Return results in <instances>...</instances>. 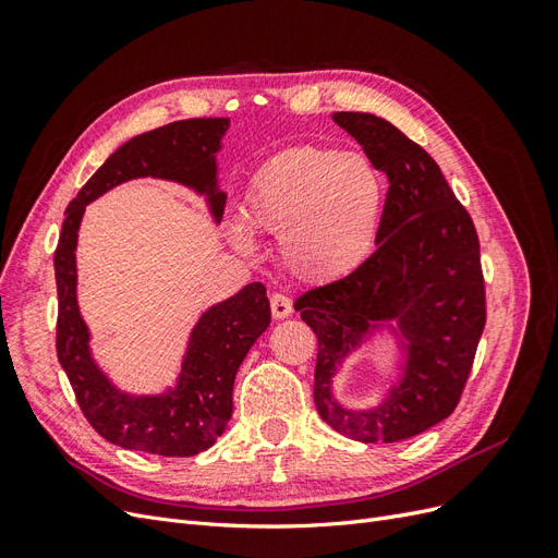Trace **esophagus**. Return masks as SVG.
<instances>
[{
	"label": "esophagus",
	"mask_w": 558,
	"mask_h": 558,
	"mask_svg": "<svg viewBox=\"0 0 558 558\" xmlns=\"http://www.w3.org/2000/svg\"><path fill=\"white\" fill-rule=\"evenodd\" d=\"M269 307H272V316L277 320L293 314V302H291V298H286L283 293H272V298H269Z\"/></svg>",
	"instance_id": "1"
}]
</instances>
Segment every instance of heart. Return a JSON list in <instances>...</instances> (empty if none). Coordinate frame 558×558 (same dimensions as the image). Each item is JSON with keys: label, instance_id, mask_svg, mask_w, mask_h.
Wrapping results in <instances>:
<instances>
[{"label": "heart", "instance_id": "heart-1", "mask_svg": "<svg viewBox=\"0 0 558 558\" xmlns=\"http://www.w3.org/2000/svg\"><path fill=\"white\" fill-rule=\"evenodd\" d=\"M381 209V181L365 158L298 146L269 158L253 177L244 218L252 230L281 238V258L298 279L330 283L369 258ZM247 229L242 221L228 226L242 253H253Z\"/></svg>", "mask_w": 558, "mask_h": 558}]
</instances>
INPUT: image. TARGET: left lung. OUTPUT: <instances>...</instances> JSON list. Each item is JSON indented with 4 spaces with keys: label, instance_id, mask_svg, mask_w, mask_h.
Listing matches in <instances>:
<instances>
[{
    "label": "left lung",
    "instance_id": "obj_1",
    "mask_svg": "<svg viewBox=\"0 0 558 558\" xmlns=\"http://www.w3.org/2000/svg\"><path fill=\"white\" fill-rule=\"evenodd\" d=\"M332 121L386 172L388 193L373 256L295 302L318 340L314 402L351 440L398 442L459 404L486 324L480 240L440 167L396 125L359 111ZM384 329L401 353L399 373L377 405L347 409L331 391L336 369Z\"/></svg>",
    "mask_w": 558,
    "mask_h": 558
}]
</instances>
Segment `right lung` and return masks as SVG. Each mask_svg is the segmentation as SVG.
I'll return each instance as SVG.
<instances>
[{
	"label": "right lung",
	"instance_id": "right-lung-1",
	"mask_svg": "<svg viewBox=\"0 0 558 558\" xmlns=\"http://www.w3.org/2000/svg\"><path fill=\"white\" fill-rule=\"evenodd\" d=\"M230 118H191L137 134L107 158L64 211L56 248L58 361L70 377L78 408L90 426L123 449L158 456H195L221 437L232 416L234 375L272 312L263 283H248L199 314L189 335L177 381L160 393H128L93 356L90 328L78 310L76 244L83 214L93 199L132 179H162L205 197L221 223L226 193L218 189L221 140Z\"/></svg>",
	"mask_w": 558,
	"mask_h": 558
}]
</instances>
